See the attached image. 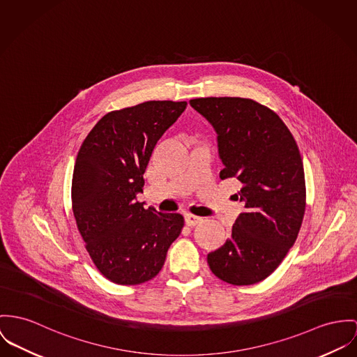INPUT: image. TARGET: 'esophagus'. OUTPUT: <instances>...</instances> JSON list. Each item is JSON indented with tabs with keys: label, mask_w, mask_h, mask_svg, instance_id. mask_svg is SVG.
Wrapping results in <instances>:
<instances>
[{
	"label": "esophagus",
	"mask_w": 357,
	"mask_h": 357,
	"mask_svg": "<svg viewBox=\"0 0 357 357\" xmlns=\"http://www.w3.org/2000/svg\"><path fill=\"white\" fill-rule=\"evenodd\" d=\"M201 218H198V216H194L192 213H185V222L189 225V227H194V225H197V224H199L201 222Z\"/></svg>",
	"instance_id": "34e87169"
}]
</instances>
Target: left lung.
I'll list each match as a JSON object with an SVG mask.
<instances>
[{"mask_svg": "<svg viewBox=\"0 0 357 357\" xmlns=\"http://www.w3.org/2000/svg\"><path fill=\"white\" fill-rule=\"evenodd\" d=\"M190 106L218 133L220 178L242 183L245 205L224 246L208 254L213 275L251 285L272 275L294 246L305 211L302 156L275 111L245 98H198Z\"/></svg>", "mask_w": 357, "mask_h": 357, "instance_id": "1", "label": "left lung"}]
</instances>
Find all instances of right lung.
<instances>
[{"mask_svg": "<svg viewBox=\"0 0 357 357\" xmlns=\"http://www.w3.org/2000/svg\"><path fill=\"white\" fill-rule=\"evenodd\" d=\"M186 102L151 100L111 111L88 133L72 179V208L85 248L99 272L115 284L149 281L185 220L138 202L152 151Z\"/></svg>", "mask_w": 357, "mask_h": 357, "instance_id": "right-lung-1", "label": "right lung"}]
</instances>
